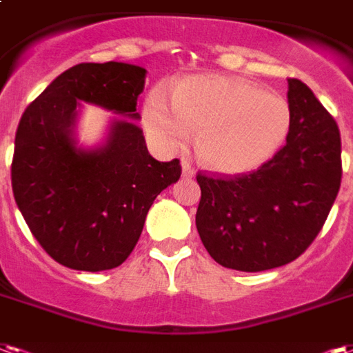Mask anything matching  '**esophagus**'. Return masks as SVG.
I'll return each instance as SVG.
<instances>
[{
	"mask_svg": "<svg viewBox=\"0 0 353 353\" xmlns=\"http://www.w3.org/2000/svg\"><path fill=\"white\" fill-rule=\"evenodd\" d=\"M181 172H183V177H194V174H196L187 161H183V164H181Z\"/></svg>",
	"mask_w": 353,
	"mask_h": 353,
	"instance_id": "obj_1",
	"label": "esophagus"
}]
</instances>
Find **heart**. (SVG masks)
<instances>
[{"mask_svg": "<svg viewBox=\"0 0 353 353\" xmlns=\"http://www.w3.org/2000/svg\"><path fill=\"white\" fill-rule=\"evenodd\" d=\"M143 123L166 150L187 145L198 130L200 163L221 174H245L283 148L292 125L281 95L237 77L194 74L177 80L168 95L153 90L143 104Z\"/></svg>", "mask_w": 353, "mask_h": 353, "instance_id": "heart-1", "label": "heart"}]
</instances>
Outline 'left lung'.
Returning a JSON list of instances; mask_svg holds the SVG:
<instances>
[{
  "instance_id": "8db88e82",
  "label": "left lung",
  "mask_w": 353,
  "mask_h": 353,
  "mask_svg": "<svg viewBox=\"0 0 353 353\" xmlns=\"http://www.w3.org/2000/svg\"><path fill=\"white\" fill-rule=\"evenodd\" d=\"M292 125L284 148L250 174H198L196 228L211 258L237 271L273 270L301 256L335 202L341 132L307 83L288 80Z\"/></svg>"
}]
</instances>
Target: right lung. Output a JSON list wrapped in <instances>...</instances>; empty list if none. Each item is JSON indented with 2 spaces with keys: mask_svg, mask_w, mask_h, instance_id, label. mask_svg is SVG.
Listing matches in <instances>:
<instances>
[{
  "mask_svg": "<svg viewBox=\"0 0 353 353\" xmlns=\"http://www.w3.org/2000/svg\"><path fill=\"white\" fill-rule=\"evenodd\" d=\"M145 69L80 63L61 72L26 108L10 166L14 200L31 234L57 263L114 270L140 239L151 203L181 176L179 161L150 155L137 125ZM80 102L120 116L103 146L76 140Z\"/></svg>",
  "mask_w": 353,
  "mask_h": 353,
  "instance_id": "right-lung-1",
  "label": "right lung"
}]
</instances>
